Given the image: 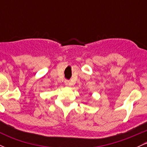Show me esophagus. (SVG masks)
I'll use <instances>...</instances> for the list:
<instances>
[{
    "mask_svg": "<svg viewBox=\"0 0 147 147\" xmlns=\"http://www.w3.org/2000/svg\"><path fill=\"white\" fill-rule=\"evenodd\" d=\"M64 84H65V85L66 86H70V83L68 80H65V82H64Z\"/></svg>",
    "mask_w": 147,
    "mask_h": 147,
    "instance_id": "obj_1",
    "label": "esophagus"
}]
</instances>
